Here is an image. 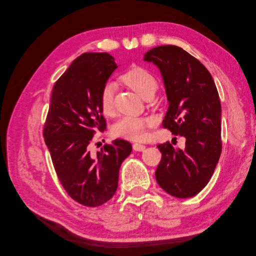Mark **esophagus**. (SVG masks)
<instances>
[{"label": "esophagus", "mask_w": 256, "mask_h": 256, "mask_svg": "<svg viewBox=\"0 0 256 256\" xmlns=\"http://www.w3.org/2000/svg\"><path fill=\"white\" fill-rule=\"evenodd\" d=\"M132 147H134V150L136 152H144V150H145V148H146V146H145V145H143V144H138V143H134Z\"/></svg>", "instance_id": "esophagus-1"}]
</instances>
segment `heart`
I'll return each instance as SVG.
<instances>
[{"label":"heart","mask_w":256,"mask_h":256,"mask_svg":"<svg viewBox=\"0 0 256 256\" xmlns=\"http://www.w3.org/2000/svg\"><path fill=\"white\" fill-rule=\"evenodd\" d=\"M120 80L127 84L141 97L145 98L150 94H154L158 84L154 76L142 67H134L120 76ZM100 106L104 115H111L114 110V86L108 83L100 95ZM154 124L152 118L147 116L129 115L122 118L114 124L112 132L115 136L126 138L129 141L141 142L148 136L147 129Z\"/></svg>","instance_id":"1"}]
</instances>
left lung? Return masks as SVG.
Wrapping results in <instances>:
<instances>
[{"mask_svg": "<svg viewBox=\"0 0 256 256\" xmlns=\"http://www.w3.org/2000/svg\"><path fill=\"white\" fill-rule=\"evenodd\" d=\"M143 60L158 67L164 83L168 109L162 126L186 138L184 150L168 142L158 145L157 182L172 196H194L210 180L221 154L218 90L206 67L176 46L154 48Z\"/></svg>", "mask_w": 256, "mask_h": 256, "instance_id": "8db88e82", "label": "left lung"}]
</instances>
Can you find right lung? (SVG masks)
Here are the masks:
<instances>
[{"mask_svg": "<svg viewBox=\"0 0 256 256\" xmlns=\"http://www.w3.org/2000/svg\"><path fill=\"white\" fill-rule=\"evenodd\" d=\"M118 67L109 53H83L52 90L44 142L62 186L84 206H100L115 194L120 168L132 150L122 138L104 145L96 154L88 150L95 131L106 128L100 95Z\"/></svg>", "mask_w": 256, "mask_h": 256, "instance_id": "obj_1", "label": "right lung"}]
</instances>
